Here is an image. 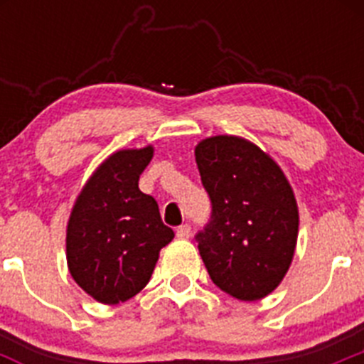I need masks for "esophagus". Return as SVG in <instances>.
I'll list each match as a JSON object with an SVG mask.
<instances>
[{
    "label": "esophagus",
    "mask_w": 364,
    "mask_h": 364,
    "mask_svg": "<svg viewBox=\"0 0 364 364\" xmlns=\"http://www.w3.org/2000/svg\"><path fill=\"white\" fill-rule=\"evenodd\" d=\"M176 237H178V239H189V237H191V226H189V224H184V226L176 228Z\"/></svg>",
    "instance_id": "obj_1"
}]
</instances>
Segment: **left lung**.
I'll return each mask as SVG.
<instances>
[{
	"label": "left lung",
	"mask_w": 364,
	"mask_h": 364,
	"mask_svg": "<svg viewBox=\"0 0 364 364\" xmlns=\"http://www.w3.org/2000/svg\"><path fill=\"white\" fill-rule=\"evenodd\" d=\"M211 218L195 235L211 281L239 301L272 294L294 259L299 211L290 182L244 138L218 134L195 147Z\"/></svg>",
	"instance_id": "obj_1"
}]
</instances>
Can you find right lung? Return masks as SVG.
Here are the masks:
<instances>
[{"label":"right lung","mask_w":364,"mask_h":364,"mask_svg":"<svg viewBox=\"0 0 364 364\" xmlns=\"http://www.w3.org/2000/svg\"><path fill=\"white\" fill-rule=\"evenodd\" d=\"M153 147L112 153L87 180L67 224V264L76 284L104 304L134 297L149 282L175 233L138 180Z\"/></svg>","instance_id":"obj_1"}]
</instances>
